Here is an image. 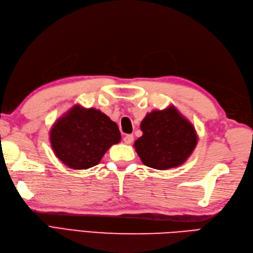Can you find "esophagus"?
<instances>
[{"instance_id":"esophagus-1","label":"esophagus","mask_w":253,"mask_h":253,"mask_svg":"<svg viewBox=\"0 0 253 253\" xmlns=\"http://www.w3.org/2000/svg\"><path fill=\"white\" fill-rule=\"evenodd\" d=\"M133 140H134V136L132 134H127L124 137V141L126 144H131L133 142Z\"/></svg>"}]
</instances>
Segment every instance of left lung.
Instances as JSON below:
<instances>
[{
    "instance_id": "obj_1",
    "label": "left lung",
    "mask_w": 253,
    "mask_h": 253,
    "mask_svg": "<svg viewBox=\"0 0 253 253\" xmlns=\"http://www.w3.org/2000/svg\"><path fill=\"white\" fill-rule=\"evenodd\" d=\"M140 128L142 136L135 141V150L143 165L156 170L182 165L197 144L193 125L173 105L147 114Z\"/></svg>"
}]
</instances>
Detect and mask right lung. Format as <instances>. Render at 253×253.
Instances as JSON below:
<instances>
[{
  "label": "right lung",
  "mask_w": 253,
  "mask_h": 253,
  "mask_svg": "<svg viewBox=\"0 0 253 253\" xmlns=\"http://www.w3.org/2000/svg\"><path fill=\"white\" fill-rule=\"evenodd\" d=\"M49 139L55 155L65 166L85 170L100 163L121 135L118 126L105 114L76 104L53 124Z\"/></svg>",
  "instance_id": "1"
}]
</instances>
